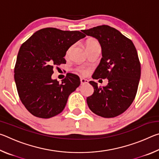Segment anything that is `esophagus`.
Instances as JSON below:
<instances>
[{"label":"esophagus","instance_id":"34e87169","mask_svg":"<svg viewBox=\"0 0 159 159\" xmlns=\"http://www.w3.org/2000/svg\"><path fill=\"white\" fill-rule=\"evenodd\" d=\"M88 83V80L85 79H83V78H81L80 79V84L81 85H84L86 84V83Z\"/></svg>","mask_w":159,"mask_h":159}]
</instances>
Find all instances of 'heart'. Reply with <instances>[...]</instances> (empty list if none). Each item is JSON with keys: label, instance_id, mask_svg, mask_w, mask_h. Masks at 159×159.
<instances>
[{"label": "heart", "instance_id": "obj_1", "mask_svg": "<svg viewBox=\"0 0 159 159\" xmlns=\"http://www.w3.org/2000/svg\"><path fill=\"white\" fill-rule=\"evenodd\" d=\"M86 48H87L88 50L90 49V48H95V47H100V45L98 43V41H97L95 39H89L87 41H86ZM71 48H70L68 49L66 52V55H69L70 52H71ZM79 71L80 73H81L83 75H86L88 73V71L87 69H79Z\"/></svg>", "mask_w": 159, "mask_h": 159}]
</instances>
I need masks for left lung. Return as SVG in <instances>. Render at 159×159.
<instances>
[{
  "mask_svg": "<svg viewBox=\"0 0 159 159\" xmlns=\"http://www.w3.org/2000/svg\"><path fill=\"white\" fill-rule=\"evenodd\" d=\"M82 31L98 39L102 48V58L93 79H108V84L102 88L95 81L89 82L94 93L86 99L88 105L99 116H117L131 105L138 91L141 75L138 52L131 40L109 26Z\"/></svg>",
  "mask_w": 159,
  "mask_h": 159,
  "instance_id": "obj_1",
  "label": "left lung"
}]
</instances>
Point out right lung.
Listing matches in <instances>:
<instances>
[{
    "mask_svg": "<svg viewBox=\"0 0 159 159\" xmlns=\"http://www.w3.org/2000/svg\"><path fill=\"white\" fill-rule=\"evenodd\" d=\"M85 35L79 31L45 28L21 45L15 66L19 97L35 116L49 118L63 111L70 94L80 85L76 74H67L60 83L52 79L53 68L66 64L64 57L72 45Z\"/></svg>",
    "mask_w": 159,
    "mask_h": 159,
    "instance_id": "obj_1",
    "label": "right lung"
}]
</instances>
